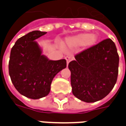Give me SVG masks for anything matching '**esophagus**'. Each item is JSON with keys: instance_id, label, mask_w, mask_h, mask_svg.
I'll return each instance as SVG.
<instances>
[{"instance_id": "esophagus-1", "label": "esophagus", "mask_w": 126, "mask_h": 126, "mask_svg": "<svg viewBox=\"0 0 126 126\" xmlns=\"http://www.w3.org/2000/svg\"><path fill=\"white\" fill-rule=\"evenodd\" d=\"M65 59L66 61H67V63L68 64L71 61H72L73 59H74V57H71V56H66L65 57Z\"/></svg>"}]
</instances>
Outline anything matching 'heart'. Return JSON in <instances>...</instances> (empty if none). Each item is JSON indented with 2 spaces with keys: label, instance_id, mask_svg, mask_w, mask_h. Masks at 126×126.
<instances>
[{
  "label": "heart",
  "instance_id": "heart-1",
  "mask_svg": "<svg viewBox=\"0 0 126 126\" xmlns=\"http://www.w3.org/2000/svg\"><path fill=\"white\" fill-rule=\"evenodd\" d=\"M97 40V37L94 34L80 33L77 36L70 37L65 40V46L67 47H76L84 45L90 47L95 44Z\"/></svg>",
  "mask_w": 126,
  "mask_h": 126
}]
</instances>
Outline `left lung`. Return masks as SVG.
<instances>
[{"mask_svg": "<svg viewBox=\"0 0 126 126\" xmlns=\"http://www.w3.org/2000/svg\"><path fill=\"white\" fill-rule=\"evenodd\" d=\"M69 63L73 94L86 103H94L109 94L118 76L119 55L110 38L84 50Z\"/></svg>", "mask_w": 126, "mask_h": 126, "instance_id": "1", "label": "left lung"}]
</instances>
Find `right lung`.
Returning <instances> with one entry per match:
<instances>
[{
	"label": "right lung",
	"mask_w": 126,
	"mask_h": 126,
	"mask_svg": "<svg viewBox=\"0 0 126 126\" xmlns=\"http://www.w3.org/2000/svg\"><path fill=\"white\" fill-rule=\"evenodd\" d=\"M47 32L33 31L21 37L11 50L9 73L13 84L21 94L38 99L48 94L57 73L65 68V59L51 61L42 55L34 40Z\"/></svg>",
	"instance_id": "add662e5"
}]
</instances>
